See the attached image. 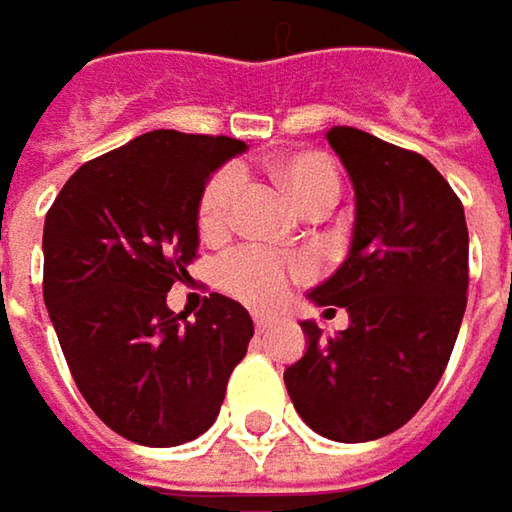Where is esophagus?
Listing matches in <instances>:
<instances>
[{"label":"esophagus","mask_w":512,"mask_h":512,"mask_svg":"<svg viewBox=\"0 0 512 512\" xmlns=\"http://www.w3.org/2000/svg\"><path fill=\"white\" fill-rule=\"evenodd\" d=\"M276 317L274 314H265V311H256L253 314V326L259 329V332H268V329H274Z\"/></svg>","instance_id":"1"}]
</instances>
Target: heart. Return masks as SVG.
<instances>
[{
    "mask_svg": "<svg viewBox=\"0 0 512 512\" xmlns=\"http://www.w3.org/2000/svg\"><path fill=\"white\" fill-rule=\"evenodd\" d=\"M279 177L303 212H309L320 203H335L341 192L338 168L326 154H317V151L285 157L279 163ZM241 183H244V174L236 165H227L209 177L201 203H198L201 236L215 238L230 227ZM303 274H306L303 262L279 259L259 247H238L218 262V285L250 306H271L276 300H282L288 282Z\"/></svg>",
    "mask_w": 512,
    "mask_h": 512,
    "instance_id": "b5f03b06",
    "label": "heart"
}]
</instances>
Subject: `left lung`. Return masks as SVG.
<instances>
[{
  "instance_id": "left-lung-1",
  "label": "left lung",
  "mask_w": 512,
  "mask_h": 512,
  "mask_svg": "<svg viewBox=\"0 0 512 512\" xmlns=\"http://www.w3.org/2000/svg\"><path fill=\"white\" fill-rule=\"evenodd\" d=\"M355 189L347 262L311 291L349 326L285 370L303 422L338 443H367L411 420L455 349L469 288V230L446 177L417 151L358 128L326 130Z\"/></svg>"
}]
</instances>
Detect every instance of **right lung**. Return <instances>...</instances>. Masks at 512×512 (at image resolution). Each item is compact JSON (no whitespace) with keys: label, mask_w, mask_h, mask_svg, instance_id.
<instances>
[{"label":"right lung","mask_w":512,"mask_h":512,"mask_svg":"<svg viewBox=\"0 0 512 512\" xmlns=\"http://www.w3.org/2000/svg\"><path fill=\"white\" fill-rule=\"evenodd\" d=\"M244 151L233 136L151 130L84 163L43 230V300L95 417L139 446H180L221 411L247 355V309L209 294L174 314L165 294L198 259L209 174Z\"/></svg>","instance_id":"right-lung-1"}]
</instances>
